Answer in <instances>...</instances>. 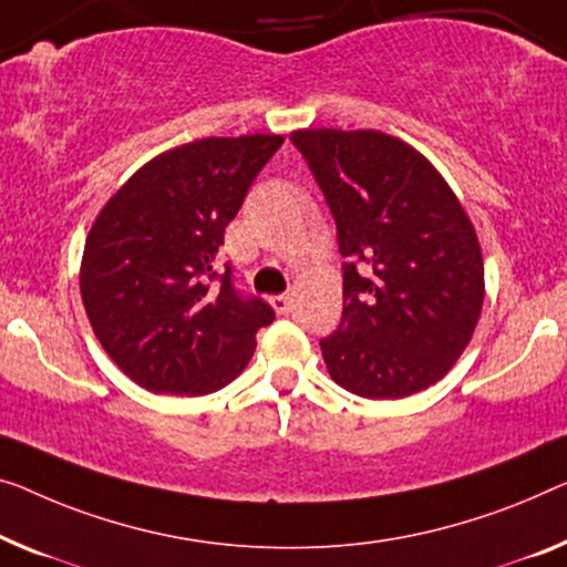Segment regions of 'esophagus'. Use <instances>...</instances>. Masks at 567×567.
<instances>
[{"instance_id":"esophagus-1","label":"esophagus","mask_w":567,"mask_h":567,"mask_svg":"<svg viewBox=\"0 0 567 567\" xmlns=\"http://www.w3.org/2000/svg\"><path fill=\"white\" fill-rule=\"evenodd\" d=\"M269 306L275 308L277 316H287L292 308V298L290 295H272V298H269Z\"/></svg>"}]
</instances>
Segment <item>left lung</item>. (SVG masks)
<instances>
[{
  "label": "left lung",
  "mask_w": 567,
  "mask_h": 567,
  "mask_svg": "<svg viewBox=\"0 0 567 567\" xmlns=\"http://www.w3.org/2000/svg\"><path fill=\"white\" fill-rule=\"evenodd\" d=\"M331 208L343 318L320 338L336 384L402 400L447 374L484 306V259L443 175L377 130L290 134Z\"/></svg>",
  "instance_id": "8db88e82"
}]
</instances>
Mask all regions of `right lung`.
Here are the masks:
<instances>
[{"mask_svg": "<svg viewBox=\"0 0 567 567\" xmlns=\"http://www.w3.org/2000/svg\"><path fill=\"white\" fill-rule=\"evenodd\" d=\"M280 134L206 137L126 181L91 226L81 298L96 338L132 382L198 396L249 364L275 310L234 287L218 247Z\"/></svg>", "mask_w": 567, "mask_h": 567, "instance_id": "1", "label": "right lung"}]
</instances>
